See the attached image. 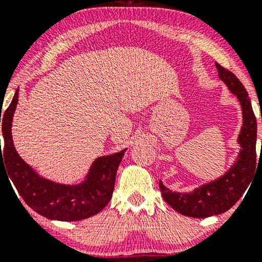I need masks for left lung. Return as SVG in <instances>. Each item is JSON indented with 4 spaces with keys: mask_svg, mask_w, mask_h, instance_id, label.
Listing matches in <instances>:
<instances>
[{
    "mask_svg": "<svg viewBox=\"0 0 262 262\" xmlns=\"http://www.w3.org/2000/svg\"><path fill=\"white\" fill-rule=\"evenodd\" d=\"M215 66L219 79L236 96L242 106L243 125L236 139L240 150L223 175L198 186L192 192H172L160 181L159 186L165 202L186 217L207 218L227 212L244 194L256 167L257 124L250 97L235 75L225 70L218 62Z\"/></svg>",
    "mask_w": 262,
    "mask_h": 262,
    "instance_id": "left-lung-1",
    "label": "left lung"
}]
</instances>
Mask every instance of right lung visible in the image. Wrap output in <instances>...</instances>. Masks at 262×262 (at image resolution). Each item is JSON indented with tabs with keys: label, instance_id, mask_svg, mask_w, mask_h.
I'll return each instance as SVG.
<instances>
[{
	"label": "right lung",
	"instance_id": "add662e5",
	"mask_svg": "<svg viewBox=\"0 0 262 262\" xmlns=\"http://www.w3.org/2000/svg\"><path fill=\"white\" fill-rule=\"evenodd\" d=\"M18 103V89L10 107L0 116L4 151L0 144V167L17 188L19 196L33 210L52 221L76 222L101 212L112 198L117 170L127 149L100 156L92 162L79 183H60L45 179L18 155L12 139V122ZM16 193V192H14Z\"/></svg>",
	"mask_w": 262,
	"mask_h": 262
}]
</instances>
